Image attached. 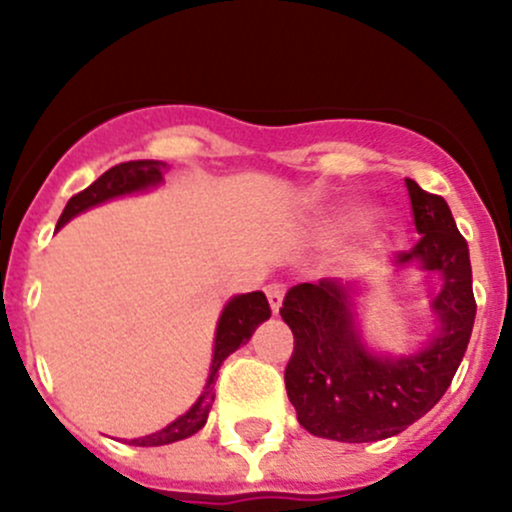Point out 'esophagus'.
I'll use <instances>...</instances> for the list:
<instances>
[{
	"label": "esophagus",
	"instance_id": "1",
	"mask_svg": "<svg viewBox=\"0 0 512 512\" xmlns=\"http://www.w3.org/2000/svg\"><path fill=\"white\" fill-rule=\"evenodd\" d=\"M267 299H270V307H272V312H280V307H282V299H285V285H267Z\"/></svg>",
	"mask_w": 512,
	"mask_h": 512
}]
</instances>
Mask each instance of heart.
<instances>
[{"label":"heart","mask_w":512,"mask_h":512,"mask_svg":"<svg viewBox=\"0 0 512 512\" xmlns=\"http://www.w3.org/2000/svg\"><path fill=\"white\" fill-rule=\"evenodd\" d=\"M361 220H364V210L361 208H339L319 220L317 232L319 237H324V240H337V237H342L344 232L354 230Z\"/></svg>","instance_id":"1"}]
</instances>
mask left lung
<instances>
[{
	"label": "left lung",
	"instance_id": "1",
	"mask_svg": "<svg viewBox=\"0 0 512 512\" xmlns=\"http://www.w3.org/2000/svg\"><path fill=\"white\" fill-rule=\"evenodd\" d=\"M406 188L421 240L396 255L394 267L438 272L441 289L431 302L436 327L416 352L376 354L356 327L359 285L324 277L289 289L280 309L294 334L285 386L312 436L344 443L396 436L441 401L466 354L476 322L468 242L441 195L426 193L411 178Z\"/></svg>",
	"mask_w": 512,
	"mask_h": 512
}]
</instances>
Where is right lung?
Returning a JSON list of instances; mask_svg holds the SVG:
<instances>
[{
  "instance_id": "right-lung-1",
  "label": "right lung",
  "mask_w": 512,
  "mask_h": 512,
  "mask_svg": "<svg viewBox=\"0 0 512 512\" xmlns=\"http://www.w3.org/2000/svg\"><path fill=\"white\" fill-rule=\"evenodd\" d=\"M168 170V165L163 160H128V163H118L113 168H108L101 178L94 180L86 190H81L79 195L66 203L64 213H61L56 227H64L71 218H76L84 210L94 208V205L106 203V200L121 198V195L141 193V190L156 188L163 183V173ZM270 304L262 292H247L237 294L230 302L225 304L223 314L218 319V332H215V347H213V364H210V376L208 384H205L203 394L198 396L190 411H185L183 416L175 418L173 423H168L160 431L151 433V436L133 438L131 446H165V443L183 441V438L193 436L208 421L210 409H213V384L218 379L220 364L230 356L235 349H240L242 344L250 342L252 332L260 327L265 319H270Z\"/></svg>"
}]
</instances>
